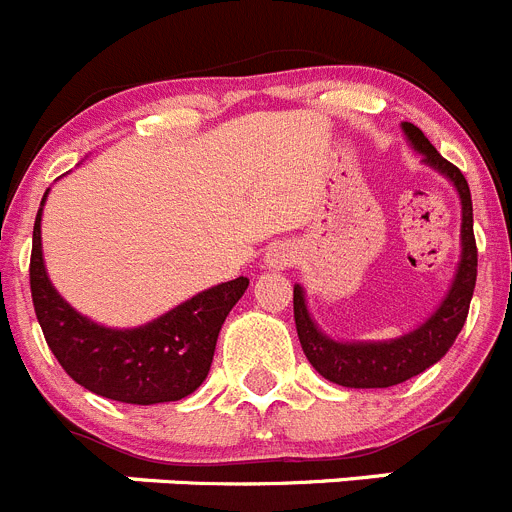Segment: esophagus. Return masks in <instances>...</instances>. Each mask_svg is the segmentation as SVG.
Here are the masks:
<instances>
[{
  "mask_svg": "<svg viewBox=\"0 0 512 512\" xmlns=\"http://www.w3.org/2000/svg\"><path fill=\"white\" fill-rule=\"evenodd\" d=\"M296 262V250L290 245H273L270 250H267L265 255V265L270 267V270H285V267H290Z\"/></svg>",
  "mask_w": 512,
  "mask_h": 512,
  "instance_id": "obj_1",
  "label": "esophagus"
}]
</instances>
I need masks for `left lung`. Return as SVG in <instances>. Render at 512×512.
Listing matches in <instances>:
<instances>
[{"mask_svg":"<svg viewBox=\"0 0 512 512\" xmlns=\"http://www.w3.org/2000/svg\"><path fill=\"white\" fill-rule=\"evenodd\" d=\"M403 132L408 142L423 155V163L439 170L441 176L449 178L457 188L459 201H462V255H459L457 275L451 280L449 293L439 303V308L418 329L408 331L398 339H388V342H334L313 324L301 285L293 288L298 339H301L308 362L316 367L321 377L336 382V385H344V388H390V385H400L436 365L449 352L467 321L474 280H477L472 193H469L467 178L462 176L457 165L441 158L439 150L428 142V137L416 124L403 122Z\"/></svg>","mask_w":512,"mask_h":512,"instance_id":"1","label":"left lung"}]
</instances>
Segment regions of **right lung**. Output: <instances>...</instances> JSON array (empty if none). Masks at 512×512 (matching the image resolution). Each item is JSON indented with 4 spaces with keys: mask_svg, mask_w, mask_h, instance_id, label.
I'll list each match as a JSON object with an SVG mask.
<instances>
[{
    "mask_svg": "<svg viewBox=\"0 0 512 512\" xmlns=\"http://www.w3.org/2000/svg\"><path fill=\"white\" fill-rule=\"evenodd\" d=\"M45 199L48 191L32 229L30 290L45 342L63 370L91 393L119 403L153 405L191 395L209 375L224 319L250 280L234 278L201 290L135 329L94 324L63 301L45 273L40 237Z\"/></svg>",
    "mask_w": 512,
    "mask_h": 512,
    "instance_id": "obj_1",
    "label": "right lung"
}]
</instances>
